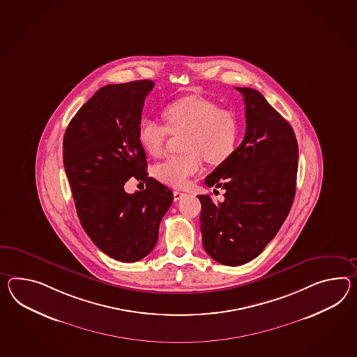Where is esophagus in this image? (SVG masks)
Returning a JSON list of instances; mask_svg holds the SVG:
<instances>
[{"label":"esophagus","mask_w":357,"mask_h":357,"mask_svg":"<svg viewBox=\"0 0 357 357\" xmlns=\"http://www.w3.org/2000/svg\"><path fill=\"white\" fill-rule=\"evenodd\" d=\"M185 196V193H183V192L174 191V201H179L181 199H183Z\"/></svg>","instance_id":"obj_1"}]
</instances>
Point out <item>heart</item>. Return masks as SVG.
<instances>
[{
	"label": "heart",
	"mask_w": 357,
	"mask_h": 357,
	"mask_svg": "<svg viewBox=\"0 0 357 357\" xmlns=\"http://www.w3.org/2000/svg\"><path fill=\"white\" fill-rule=\"evenodd\" d=\"M162 116L165 123L149 117L139 122L140 146L151 156H161L170 134H184L182 149L185 152L167 157L153 167V174L160 182L185 188L192 176L200 173L204 157L211 164H220L235 151L238 138L237 119L210 99L184 96L166 105Z\"/></svg>",
	"instance_id": "heart-1"
}]
</instances>
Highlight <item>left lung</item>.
I'll return each mask as SVG.
<instances>
[{
  "instance_id": "8db88e82",
  "label": "left lung",
  "mask_w": 357,
  "mask_h": 357,
  "mask_svg": "<svg viewBox=\"0 0 357 357\" xmlns=\"http://www.w3.org/2000/svg\"><path fill=\"white\" fill-rule=\"evenodd\" d=\"M236 89L245 103V137L205 179L208 187L226 191L225 201L199 196L204 249L225 266L252 261L276 236L294 200L298 172L290 123L259 91Z\"/></svg>"
}]
</instances>
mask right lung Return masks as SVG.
I'll return each mask as SVG.
<instances>
[{"label": "right lung", "mask_w": 357, "mask_h": 357, "mask_svg": "<svg viewBox=\"0 0 357 357\" xmlns=\"http://www.w3.org/2000/svg\"><path fill=\"white\" fill-rule=\"evenodd\" d=\"M151 79L107 85L75 114L64 134L63 162L81 226L96 248L116 261H138L153 250L173 192L148 176L138 140ZM134 176L146 190L123 185Z\"/></svg>", "instance_id": "obj_1"}]
</instances>
